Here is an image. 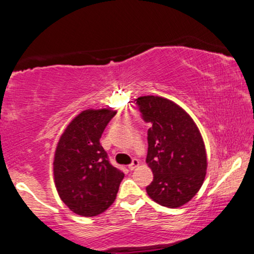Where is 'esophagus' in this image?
Wrapping results in <instances>:
<instances>
[{"instance_id":"obj_1","label":"esophagus","mask_w":254,"mask_h":254,"mask_svg":"<svg viewBox=\"0 0 254 254\" xmlns=\"http://www.w3.org/2000/svg\"><path fill=\"white\" fill-rule=\"evenodd\" d=\"M139 164H140L139 161H137V160H133V162H131V163L129 164V166H128V169H129V170H134L135 168L139 166Z\"/></svg>"}]
</instances>
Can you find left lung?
Masks as SVG:
<instances>
[{
	"mask_svg": "<svg viewBox=\"0 0 254 254\" xmlns=\"http://www.w3.org/2000/svg\"><path fill=\"white\" fill-rule=\"evenodd\" d=\"M148 129L146 162L153 171L148 196L175 209L198 192L206 174V151L198 127L174 101L155 95L136 99Z\"/></svg>",
	"mask_w": 254,
	"mask_h": 254,
	"instance_id": "obj_1",
	"label": "left lung"
}]
</instances>
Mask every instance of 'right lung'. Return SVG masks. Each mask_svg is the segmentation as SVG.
Masks as SVG:
<instances>
[{
	"label": "right lung",
	"instance_id": "obj_1",
	"mask_svg": "<svg viewBox=\"0 0 254 254\" xmlns=\"http://www.w3.org/2000/svg\"><path fill=\"white\" fill-rule=\"evenodd\" d=\"M117 112L86 110L62 134L55 151L54 176L58 195L72 212L93 217L117 197L125 174L112 166L100 137Z\"/></svg>",
	"mask_w": 254,
	"mask_h": 254
}]
</instances>
